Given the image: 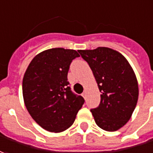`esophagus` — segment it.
I'll return each instance as SVG.
<instances>
[{
	"mask_svg": "<svg viewBox=\"0 0 153 153\" xmlns=\"http://www.w3.org/2000/svg\"><path fill=\"white\" fill-rule=\"evenodd\" d=\"M82 97L85 99L87 98V92H86V91H84V92H83V93H82Z\"/></svg>",
	"mask_w": 153,
	"mask_h": 153,
	"instance_id": "obj_1",
	"label": "esophagus"
}]
</instances>
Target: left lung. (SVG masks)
Wrapping results in <instances>:
<instances>
[{
	"label": "left lung",
	"instance_id": "obj_1",
	"mask_svg": "<svg viewBox=\"0 0 153 153\" xmlns=\"http://www.w3.org/2000/svg\"><path fill=\"white\" fill-rule=\"evenodd\" d=\"M91 67L101 94L98 107L91 111L97 125L115 131L130 120L137 100L138 82L126 57L108 47L79 50Z\"/></svg>",
	"mask_w": 153,
	"mask_h": 153
}]
</instances>
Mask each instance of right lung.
Masks as SVG:
<instances>
[{
  "mask_svg": "<svg viewBox=\"0 0 153 153\" xmlns=\"http://www.w3.org/2000/svg\"><path fill=\"white\" fill-rule=\"evenodd\" d=\"M80 56L75 50L51 48L37 54L27 66L22 81L24 103L39 126L62 132L73 124L84 99L68 87L71 62Z\"/></svg>",
  "mask_w": 153,
  "mask_h": 153,
  "instance_id": "right-lung-1",
  "label": "right lung"
}]
</instances>
